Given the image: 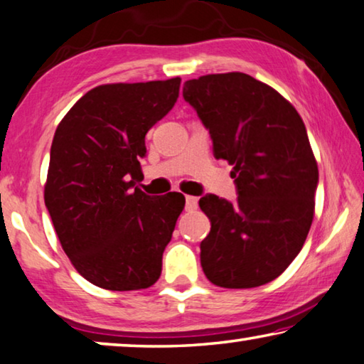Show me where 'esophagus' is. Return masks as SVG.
Returning <instances> with one entry per match:
<instances>
[{
	"instance_id": "1",
	"label": "esophagus",
	"mask_w": 364,
	"mask_h": 364,
	"mask_svg": "<svg viewBox=\"0 0 364 364\" xmlns=\"http://www.w3.org/2000/svg\"><path fill=\"white\" fill-rule=\"evenodd\" d=\"M197 206H198L197 197H192V195H187V197H186V208H187L188 211H192V210H197Z\"/></svg>"
}]
</instances>
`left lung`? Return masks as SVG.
Instances as JSON below:
<instances>
[{
	"mask_svg": "<svg viewBox=\"0 0 364 364\" xmlns=\"http://www.w3.org/2000/svg\"><path fill=\"white\" fill-rule=\"evenodd\" d=\"M183 99L210 132L216 159L232 166L237 200L205 195L210 218L200 244L206 278L255 288L287 270L314 218L318 171L304 122L275 89L245 73L190 80Z\"/></svg>",
	"mask_w": 364,
	"mask_h": 364,
	"instance_id": "8db88e82",
	"label": "left lung"
}]
</instances>
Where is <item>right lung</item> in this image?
<instances>
[{"mask_svg":"<svg viewBox=\"0 0 364 364\" xmlns=\"http://www.w3.org/2000/svg\"><path fill=\"white\" fill-rule=\"evenodd\" d=\"M181 77L102 85L86 92L55 132L46 206L61 247L87 282L110 291L158 282L186 198L151 197L143 177L144 136L174 107Z\"/></svg>","mask_w":364,"mask_h":364,"instance_id":"add662e5","label":"right lung"}]
</instances>
